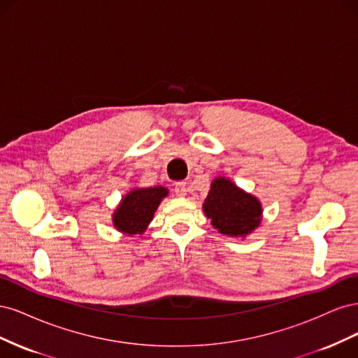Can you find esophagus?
<instances>
[{
    "label": "esophagus",
    "mask_w": 358,
    "mask_h": 358,
    "mask_svg": "<svg viewBox=\"0 0 358 358\" xmlns=\"http://www.w3.org/2000/svg\"><path fill=\"white\" fill-rule=\"evenodd\" d=\"M187 191H188L187 182H176V185H175V194H176L178 197L187 196Z\"/></svg>",
    "instance_id": "obj_1"
}]
</instances>
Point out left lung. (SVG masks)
<instances>
[{"instance_id": "left-lung-1", "label": "left lung", "mask_w": 358, "mask_h": 358, "mask_svg": "<svg viewBox=\"0 0 358 358\" xmlns=\"http://www.w3.org/2000/svg\"><path fill=\"white\" fill-rule=\"evenodd\" d=\"M203 210L215 229L227 236H245L258 227L262 204L224 178L215 179Z\"/></svg>"}]
</instances>
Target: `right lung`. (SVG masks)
Returning a JSON list of instances; mask_svg holds the SVG:
<instances>
[{
    "label": "right lung",
    "mask_w": 358,
    "mask_h": 358,
    "mask_svg": "<svg viewBox=\"0 0 358 358\" xmlns=\"http://www.w3.org/2000/svg\"><path fill=\"white\" fill-rule=\"evenodd\" d=\"M167 196L162 187L133 189L122 199L113 215V224L119 231L128 234L143 233L146 225L152 221L161 200Z\"/></svg>",
    "instance_id": "obj_1"
}]
</instances>
